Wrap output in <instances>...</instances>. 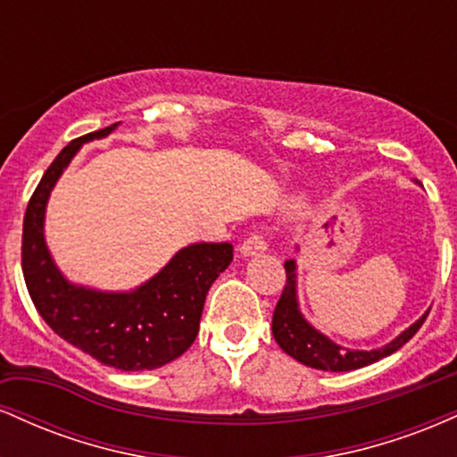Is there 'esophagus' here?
<instances>
[{"label": "esophagus", "mask_w": 457, "mask_h": 457, "mask_svg": "<svg viewBox=\"0 0 457 457\" xmlns=\"http://www.w3.org/2000/svg\"><path fill=\"white\" fill-rule=\"evenodd\" d=\"M266 249H269V240H266L262 234H249L243 240V245H240V253H243L245 258H249V255H255V253H264Z\"/></svg>", "instance_id": "34e87169"}]
</instances>
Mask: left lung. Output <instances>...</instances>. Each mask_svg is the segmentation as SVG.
<instances>
[{
  "label": "left lung",
  "instance_id": "left-lung-1",
  "mask_svg": "<svg viewBox=\"0 0 457 457\" xmlns=\"http://www.w3.org/2000/svg\"><path fill=\"white\" fill-rule=\"evenodd\" d=\"M295 260L286 262V286L277 301L275 313H272V337L281 345L283 353H287L292 359H296L298 363L313 367V370H324V371H350L359 370V367L371 365L376 361L385 359L400 350L408 339H412V335L421 328V324L426 322L428 313L421 320L412 324L411 328H406L400 337L393 339L391 344H386L385 348L378 350H342L337 344H333L330 339L320 335L316 328H312L305 322V318L301 316L296 305V275H295Z\"/></svg>",
  "mask_w": 457,
  "mask_h": 457
}]
</instances>
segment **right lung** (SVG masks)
Segmentation results:
<instances>
[{
  "mask_svg": "<svg viewBox=\"0 0 457 457\" xmlns=\"http://www.w3.org/2000/svg\"><path fill=\"white\" fill-rule=\"evenodd\" d=\"M113 129L115 124L72 139L45 171L25 211L21 264L34 307L64 342L115 370H156L185 354L195 342L204 301L214 279L234 260V246H187L154 279L129 295L71 286L45 245L46 199L81 144L104 137Z\"/></svg>",
  "mask_w": 457,
  "mask_h": 457,
  "instance_id": "1",
  "label": "right lung"
}]
</instances>
